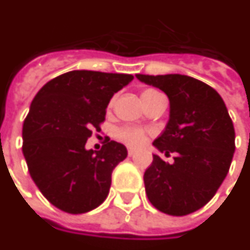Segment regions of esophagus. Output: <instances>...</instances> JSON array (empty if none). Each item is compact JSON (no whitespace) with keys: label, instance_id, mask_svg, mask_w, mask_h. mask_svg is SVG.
I'll return each mask as SVG.
<instances>
[{"label":"esophagus","instance_id":"obj_1","mask_svg":"<svg viewBox=\"0 0 250 250\" xmlns=\"http://www.w3.org/2000/svg\"><path fill=\"white\" fill-rule=\"evenodd\" d=\"M133 155H135V150L131 149V148H128V156H129V157H132Z\"/></svg>","mask_w":250,"mask_h":250}]
</instances>
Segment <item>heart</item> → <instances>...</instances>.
<instances>
[{
	"label": "heart",
	"mask_w": 250,
	"mask_h": 250,
	"mask_svg": "<svg viewBox=\"0 0 250 250\" xmlns=\"http://www.w3.org/2000/svg\"><path fill=\"white\" fill-rule=\"evenodd\" d=\"M155 93H159V91L148 89V90L143 93L142 97H148V95L155 94ZM115 138L119 142L123 143V144H125V146H132V148H138L146 140V131L139 128V127H135V125H125V127L117 129Z\"/></svg>",
	"instance_id": "heart-1"
}]
</instances>
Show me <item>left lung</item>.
I'll list each match as a JSON object with an SVG mask.
<instances>
[{"mask_svg":"<svg viewBox=\"0 0 250 250\" xmlns=\"http://www.w3.org/2000/svg\"><path fill=\"white\" fill-rule=\"evenodd\" d=\"M169 98V121L153 146L174 163L153 155L144 173L146 197L156 208L184 216L211 201L235 153V128L224 101L207 83L184 74H136Z\"/></svg>","mask_w":250,"mask_h":250,"instance_id":"8db88e82","label":"left lung"}]
</instances>
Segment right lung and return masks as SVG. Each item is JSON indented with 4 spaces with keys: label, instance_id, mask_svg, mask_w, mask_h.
Returning <instances> with one entry per match:
<instances>
[{
    "label": "right lung",
    "instance_id": "right-lung-1",
    "mask_svg": "<svg viewBox=\"0 0 250 250\" xmlns=\"http://www.w3.org/2000/svg\"><path fill=\"white\" fill-rule=\"evenodd\" d=\"M132 74L72 70L38 91L24 119L22 138L28 171L55 207L83 214L106 199L114 167L127 148L108 140L101 150L86 149L91 131H100L106 108Z\"/></svg>",
    "mask_w": 250,
    "mask_h": 250
}]
</instances>
